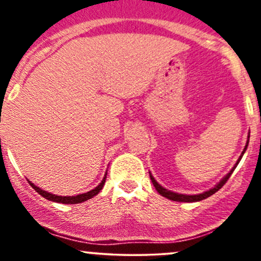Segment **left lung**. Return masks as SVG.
Listing matches in <instances>:
<instances>
[{
	"label": "left lung",
	"mask_w": 261,
	"mask_h": 261,
	"mask_svg": "<svg viewBox=\"0 0 261 261\" xmlns=\"http://www.w3.org/2000/svg\"><path fill=\"white\" fill-rule=\"evenodd\" d=\"M248 139H249V136H248ZM248 143H249V140L247 141V145H245V147H244V149H243V152H242L241 157H239V158H238V161H237L236 166L233 167V168L229 170V173H228V174H227L226 176H223V178H222V180H220V182H217V184L215 185L214 188H212V189H210V190L205 191V193H202V194H197V195H184V194L173 193V191H170V190H167V189H164L163 187H161V185L158 184L157 181H155V179L153 178V176H152V174H149V178H151L152 182H153V185H154L155 190H157L158 193H160L162 196L167 197V199H169V200H173V201H180V202H195V201H201V200L206 199V197L211 196L212 194H215V193H216V191L220 190V189L222 188L224 184H226V181L228 180V179H229V176H230V174H232V173H233V170H234V169H236V167L238 166L239 161H241V160H242V157H243L244 152L247 151Z\"/></svg>",
	"instance_id": "left-lung-1"
}]
</instances>
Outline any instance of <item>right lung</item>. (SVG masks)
<instances>
[{
    "label": "right lung",
    "instance_id": "right-lung-1",
    "mask_svg": "<svg viewBox=\"0 0 261 261\" xmlns=\"http://www.w3.org/2000/svg\"><path fill=\"white\" fill-rule=\"evenodd\" d=\"M106 178H107V174L104 175L103 180H101V181L99 182V185H98V187H95L94 189H93V190L88 191V193L80 194V195H76V196H60V195H54V194H50V193H47V191L41 190L40 188L35 187V185L33 184L32 181H29V184H31V187H32L33 189H34V190L37 191L38 194H40V195L43 196V197H45V199H46V200H50V201H55V202H61V203H71V205H72V203H81V202L86 201V200L92 199L93 196L97 195V194L99 193L101 189H103L104 182H106Z\"/></svg>",
    "mask_w": 261,
    "mask_h": 261
}]
</instances>
